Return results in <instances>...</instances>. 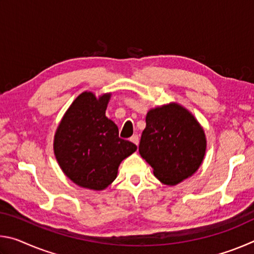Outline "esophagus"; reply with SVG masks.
<instances>
[{"instance_id":"obj_1","label":"esophagus","mask_w":254,"mask_h":254,"mask_svg":"<svg viewBox=\"0 0 254 254\" xmlns=\"http://www.w3.org/2000/svg\"><path fill=\"white\" fill-rule=\"evenodd\" d=\"M130 141H131V142L134 143V144L139 145V141H140V139H139V135H137V134L132 135V136L130 137Z\"/></svg>"}]
</instances>
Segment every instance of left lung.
Masks as SVG:
<instances>
[{"instance_id": "1", "label": "left lung", "mask_w": 254, "mask_h": 254, "mask_svg": "<svg viewBox=\"0 0 254 254\" xmlns=\"http://www.w3.org/2000/svg\"><path fill=\"white\" fill-rule=\"evenodd\" d=\"M139 152L166 185H177L194 175L203 162L206 137L190 112L170 103L150 110Z\"/></svg>"}]
</instances>
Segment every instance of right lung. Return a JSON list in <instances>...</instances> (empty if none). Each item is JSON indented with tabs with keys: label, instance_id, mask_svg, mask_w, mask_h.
<instances>
[{
	"label": "right lung",
	"instance_id": "add662e5",
	"mask_svg": "<svg viewBox=\"0 0 254 254\" xmlns=\"http://www.w3.org/2000/svg\"><path fill=\"white\" fill-rule=\"evenodd\" d=\"M111 94L96 98L84 92L72 102L55 134L54 151L60 168L80 187L102 190L117 178L120 163L136 145L119 136L106 118Z\"/></svg>",
	"mask_w": 254,
	"mask_h": 254
}]
</instances>
